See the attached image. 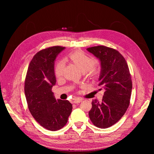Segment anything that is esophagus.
Here are the masks:
<instances>
[{
    "label": "esophagus",
    "mask_w": 154,
    "mask_h": 154,
    "mask_svg": "<svg viewBox=\"0 0 154 154\" xmlns=\"http://www.w3.org/2000/svg\"><path fill=\"white\" fill-rule=\"evenodd\" d=\"M83 100L82 98H74L72 100V102L73 103H80V102H82Z\"/></svg>",
    "instance_id": "obj_1"
}]
</instances>
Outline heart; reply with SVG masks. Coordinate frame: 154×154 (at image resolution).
<instances>
[{
	"label": "heart",
	"mask_w": 154,
	"mask_h": 154,
	"mask_svg": "<svg viewBox=\"0 0 154 154\" xmlns=\"http://www.w3.org/2000/svg\"><path fill=\"white\" fill-rule=\"evenodd\" d=\"M69 58L82 72H84L87 78L93 80L100 76L101 68L95 66L96 60L92 56L87 54L82 51H77L70 54ZM64 67L65 64L63 61H60L56 65L54 72L57 78H60L63 75Z\"/></svg>",
	"instance_id": "1"
}]
</instances>
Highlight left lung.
<instances>
[{
  "label": "left lung",
  "mask_w": 154,
  "mask_h": 154,
  "mask_svg": "<svg viewBox=\"0 0 154 154\" xmlns=\"http://www.w3.org/2000/svg\"><path fill=\"white\" fill-rule=\"evenodd\" d=\"M101 62L100 90L105 92L101 102L94 100L88 112L96 127L106 128L123 117L130 105L132 82L128 64L118 51L97 45L87 49Z\"/></svg>",
  "instance_id": "1"
}]
</instances>
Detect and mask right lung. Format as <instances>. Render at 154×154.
<instances>
[{"instance_id":"1","label":"right lung","mask_w":154,"mask_h":154,"mask_svg":"<svg viewBox=\"0 0 154 154\" xmlns=\"http://www.w3.org/2000/svg\"><path fill=\"white\" fill-rule=\"evenodd\" d=\"M65 48L53 46L38 51L27 69L24 92L31 115L42 127L51 131L67 123L72 105L67 100H56L52 87L56 83L54 60Z\"/></svg>"}]
</instances>
